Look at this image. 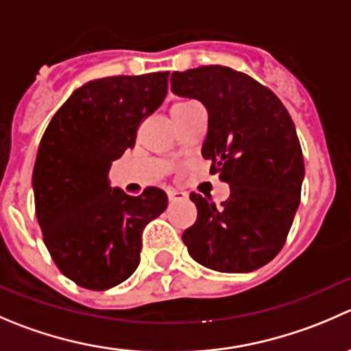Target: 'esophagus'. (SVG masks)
Returning <instances> with one entry per match:
<instances>
[{
	"mask_svg": "<svg viewBox=\"0 0 351 351\" xmlns=\"http://www.w3.org/2000/svg\"><path fill=\"white\" fill-rule=\"evenodd\" d=\"M186 193L182 192V190H175V189H169L168 190V199L171 200V202H176V200H183L186 199Z\"/></svg>",
	"mask_w": 351,
	"mask_h": 351,
	"instance_id": "esophagus-1",
	"label": "esophagus"
}]
</instances>
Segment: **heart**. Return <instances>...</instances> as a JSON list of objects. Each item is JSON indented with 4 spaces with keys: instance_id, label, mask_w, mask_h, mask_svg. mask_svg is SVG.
Masks as SVG:
<instances>
[{
    "instance_id": "b5f03b06",
    "label": "heart",
    "mask_w": 351,
    "mask_h": 351,
    "mask_svg": "<svg viewBox=\"0 0 351 351\" xmlns=\"http://www.w3.org/2000/svg\"><path fill=\"white\" fill-rule=\"evenodd\" d=\"M192 103H193V101H189V99H185V101H178V103L173 104L171 110H175V108H183V106H186V104H192Z\"/></svg>"
}]
</instances>
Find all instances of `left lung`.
<instances>
[{
	"mask_svg": "<svg viewBox=\"0 0 351 351\" xmlns=\"http://www.w3.org/2000/svg\"><path fill=\"white\" fill-rule=\"evenodd\" d=\"M171 90L206 106L202 156L230 185L221 207L190 193L197 221L182 237L190 257L219 273L266 266L287 241L305 175L290 113L273 90L221 64L173 71Z\"/></svg>",
	"mask_w": 351,
	"mask_h": 351,
	"instance_id": "left-lung-1",
	"label": "left lung"
}]
</instances>
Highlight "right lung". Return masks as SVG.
I'll use <instances>...</instances> for the list:
<instances>
[{
	"mask_svg": "<svg viewBox=\"0 0 351 351\" xmlns=\"http://www.w3.org/2000/svg\"><path fill=\"white\" fill-rule=\"evenodd\" d=\"M169 71L90 80L47 125L34 165L36 216L58 269L87 290H108L134 274L142 231L168 207L161 189L141 195L110 186L111 162L135 145L142 120L168 93Z\"/></svg>",
	"mask_w": 351,
	"mask_h": 351,
	"instance_id": "1",
	"label": "right lung"
}]
</instances>
